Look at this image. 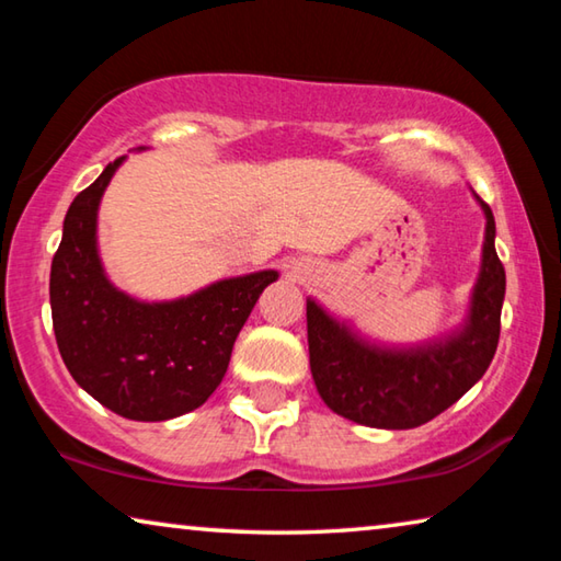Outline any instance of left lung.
Returning <instances> with one entry per match:
<instances>
[{"label": "left lung", "mask_w": 561, "mask_h": 561, "mask_svg": "<svg viewBox=\"0 0 561 561\" xmlns=\"http://www.w3.org/2000/svg\"><path fill=\"white\" fill-rule=\"evenodd\" d=\"M478 197V195H474ZM482 267L460 331L443 341L386 348L368 344L314 299H307L309 366L331 411L368 428L405 431L433 421L488 371L500 341L505 267L495 252V217L488 203Z\"/></svg>", "instance_id": "obj_1"}]
</instances>
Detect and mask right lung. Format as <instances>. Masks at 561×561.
<instances>
[{"instance_id":"right-lung-1","label":"right lung","mask_w":561,"mask_h":561,"mask_svg":"<svg viewBox=\"0 0 561 561\" xmlns=\"http://www.w3.org/2000/svg\"><path fill=\"white\" fill-rule=\"evenodd\" d=\"M126 156L73 197L51 262L56 344L73 381L130 421H170L220 386L234 339L274 270L220 279L173 301H138L108 282L99 257L103 190Z\"/></svg>"}]
</instances>
